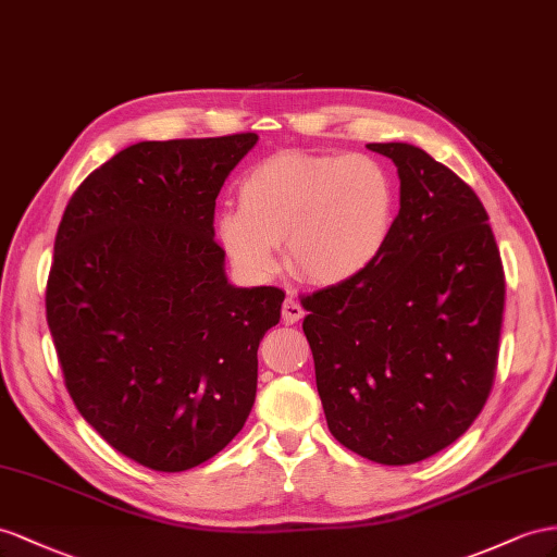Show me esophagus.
<instances>
[{"mask_svg": "<svg viewBox=\"0 0 557 557\" xmlns=\"http://www.w3.org/2000/svg\"><path fill=\"white\" fill-rule=\"evenodd\" d=\"M304 315H306L304 306L298 304L296 296H287V298H284V304H282V320H284V322H287V324H296Z\"/></svg>", "mask_w": 557, "mask_h": 557, "instance_id": "1", "label": "esophagus"}]
</instances>
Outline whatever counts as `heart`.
Segmentation results:
<instances>
[{
	"mask_svg": "<svg viewBox=\"0 0 557 557\" xmlns=\"http://www.w3.org/2000/svg\"><path fill=\"white\" fill-rule=\"evenodd\" d=\"M393 207V181L374 157L277 152L239 181V209L221 213L216 235L251 277L273 275L284 245L298 275L338 284L386 247Z\"/></svg>",
	"mask_w": 557,
	"mask_h": 557,
	"instance_id": "obj_1",
	"label": "heart"
}]
</instances>
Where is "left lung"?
I'll use <instances>...</instances> for the list:
<instances>
[{"instance_id": "left-lung-1", "label": "left lung", "mask_w": 557, "mask_h": 557, "mask_svg": "<svg viewBox=\"0 0 557 557\" xmlns=\"http://www.w3.org/2000/svg\"><path fill=\"white\" fill-rule=\"evenodd\" d=\"M400 176L386 247L360 275L301 296L332 435L386 466L459 440L492 393L506 277L480 197L409 143H369Z\"/></svg>"}]
</instances>
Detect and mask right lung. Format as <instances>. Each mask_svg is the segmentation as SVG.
I'll return each instance as SVG.
<instances>
[{
  "label": "right lung",
  "mask_w": 557,
  "mask_h": 557,
  "mask_svg": "<svg viewBox=\"0 0 557 557\" xmlns=\"http://www.w3.org/2000/svg\"><path fill=\"white\" fill-rule=\"evenodd\" d=\"M259 136L143 140L82 181L55 233L47 322L65 388L110 447L181 473L219 454L256 397L280 287L223 273L213 209Z\"/></svg>",
  "instance_id": "right-lung-1"
}]
</instances>
